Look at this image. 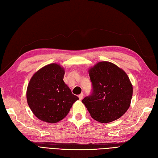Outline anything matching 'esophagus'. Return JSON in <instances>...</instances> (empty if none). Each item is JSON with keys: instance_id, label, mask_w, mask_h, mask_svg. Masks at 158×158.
Listing matches in <instances>:
<instances>
[{"instance_id": "1", "label": "esophagus", "mask_w": 158, "mask_h": 158, "mask_svg": "<svg viewBox=\"0 0 158 158\" xmlns=\"http://www.w3.org/2000/svg\"><path fill=\"white\" fill-rule=\"evenodd\" d=\"M83 97H84V94H80L79 95H78V98L80 99V100H82L83 99Z\"/></svg>"}]
</instances>
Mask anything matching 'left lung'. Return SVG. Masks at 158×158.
<instances>
[{"instance_id": "1", "label": "left lung", "mask_w": 158, "mask_h": 158, "mask_svg": "<svg viewBox=\"0 0 158 158\" xmlns=\"http://www.w3.org/2000/svg\"><path fill=\"white\" fill-rule=\"evenodd\" d=\"M92 92L82 102L90 115L100 123L120 118L130 107L132 85L127 74L109 62H100L89 70Z\"/></svg>"}]
</instances>
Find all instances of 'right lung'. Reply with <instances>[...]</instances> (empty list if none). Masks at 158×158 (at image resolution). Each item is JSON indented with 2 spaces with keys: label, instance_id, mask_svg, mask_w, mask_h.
<instances>
[{
  "label": "right lung",
  "instance_id": "add662e5",
  "mask_svg": "<svg viewBox=\"0 0 158 158\" xmlns=\"http://www.w3.org/2000/svg\"><path fill=\"white\" fill-rule=\"evenodd\" d=\"M64 69L53 63L38 70L30 81L26 93L28 106L43 121L55 123L61 121L79 99L64 82Z\"/></svg>",
  "mask_w": 158,
  "mask_h": 158
}]
</instances>
